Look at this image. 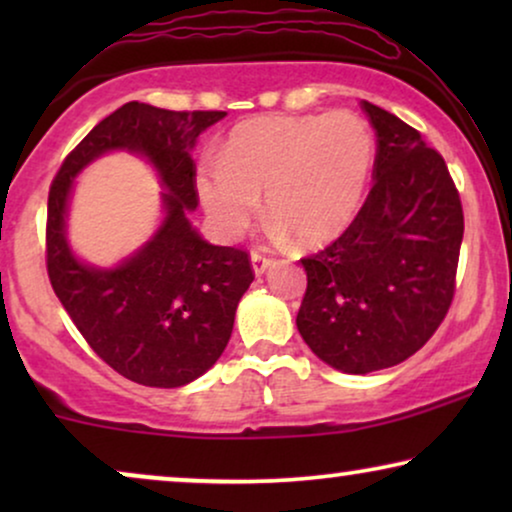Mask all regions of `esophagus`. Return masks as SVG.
<instances>
[{
	"label": "esophagus",
	"instance_id": "1",
	"mask_svg": "<svg viewBox=\"0 0 512 512\" xmlns=\"http://www.w3.org/2000/svg\"><path fill=\"white\" fill-rule=\"evenodd\" d=\"M251 265H254L256 275H263V272L268 270L270 265H272V258H270L268 254H265V251L254 249V251H251Z\"/></svg>",
	"mask_w": 512,
	"mask_h": 512
}]
</instances>
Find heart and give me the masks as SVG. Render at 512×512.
<instances>
[{"label":"heart","mask_w":512,"mask_h":512,"mask_svg":"<svg viewBox=\"0 0 512 512\" xmlns=\"http://www.w3.org/2000/svg\"><path fill=\"white\" fill-rule=\"evenodd\" d=\"M375 139L354 111L265 116L240 123L221 146L219 165L202 163L195 191L223 237H240L265 195L277 230L314 247L338 237L366 198Z\"/></svg>","instance_id":"heart-1"}]
</instances>
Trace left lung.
Listing matches in <instances>:
<instances>
[{
    "instance_id": "left-lung-1",
    "label": "left lung",
    "mask_w": 512,
    "mask_h": 512,
    "mask_svg": "<svg viewBox=\"0 0 512 512\" xmlns=\"http://www.w3.org/2000/svg\"><path fill=\"white\" fill-rule=\"evenodd\" d=\"M377 135L373 188L338 240L300 258L296 324L328 366L366 375L422 349L450 310L464 209L443 156L401 118L361 102Z\"/></svg>"
}]
</instances>
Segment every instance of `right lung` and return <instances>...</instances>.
<instances>
[{"label": "right lung", "mask_w": 512, "mask_h": 512, "mask_svg": "<svg viewBox=\"0 0 512 512\" xmlns=\"http://www.w3.org/2000/svg\"><path fill=\"white\" fill-rule=\"evenodd\" d=\"M226 111H170L128 102L102 118L62 160L48 193L46 270L74 326L100 359L144 387L174 389L216 363L235 310L254 282L249 251L214 247L188 223L198 207L191 151ZM114 148L149 157L168 193L166 221L151 243L114 271L75 261L64 240L71 179Z\"/></svg>", "instance_id": "obj_1"}]
</instances>
